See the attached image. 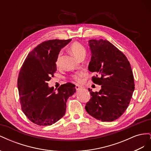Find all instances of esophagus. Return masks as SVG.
I'll return each mask as SVG.
<instances>
[{"mask_svg": "<svg viewBox=\"0 0 151 151\" xmlns=\"http://www.w3.org/2000/svg\"><path fill=\"white\" fill-rule=\"evenodd\" d=\"M82 88H83V87L79 86V85H76V90H77V91L81 89Z\"/></svg>", "mask_w": 151, "mask_h": 151, "instance_id": "1", "label": "esophagus"}]
</instances>
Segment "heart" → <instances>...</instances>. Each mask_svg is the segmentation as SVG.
<instances>
[{
  "label": "heart",
  "instance_id": "b5f03b06",
  "mask_svg": "<svg viewBox=\"0 0 151 151\" xmlns=\"http://www.w3.org/2000/svg\"><path fill=\"white\" fill-rule=\"evenodd\" d=\"M70 50L71 52L72 53V54L78 59H80L82 57H85L86 55V50L85 47H84V45H83L79 42L73 43L70 45ZM62 55V52H60L58 54V56L57 57V60H56V65L57 66L60 65V63ZM84 75V72H79L78 73H77V74H74L72 76V77L73 79H74L75 81H76L77 82H81Z\"/></svg>",
  "mask_w": 151,
  "mask_h": 151
}]
</instances>
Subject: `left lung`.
Listing matches in <instances>:
<instances>
[{"mask_svg":"<svg viewBox=\"0 0 151 151\" xmlns=\"http://www.w3.org/2000/svg\"><path fill=\"white\" fill-rule=\"evenodd\" d=\"M91 53L88 66L90 72L96 73L94 83L101 86L99 91L91 94L85 109L91 116L102 122L116 120L125 112L135 89L132 68L121 51L106 40H90Z\"/></svg>","mask_w":151,"mask_h":151,"instance_id":"obj_1","label":"left lung"}]
</instances>
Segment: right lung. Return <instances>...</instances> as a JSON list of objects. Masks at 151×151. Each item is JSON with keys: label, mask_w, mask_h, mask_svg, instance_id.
<instances>
[{"label": "right lung", "mask_w": 151, "mask_h": 151, "mask_svg": "<svg viewBox=\"0 0 151 151\" xmlns=\"http://www.w3.org/2000/svg\"><path fill=\"white\" fill-rule=\"evenodd\" d=\"M71 40L44 42L28 55L17 79L21 108L33 123L51 125L65 115L68 98L76 93L72 83L62 85L55 92L48 81L57 70L56 60L61 49Z\"/></svg>", "instance_id": "1"}]
</instances>
